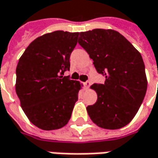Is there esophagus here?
<instances>
[{"label": "esophagus", "instance_id": "34e87169", "mask_svg": "<svg viewBox=\"0 0 158 158\" xmlns=\"http://www.w3.org/2000/svg\"><path fill=\"white\" fill-rule=\"evenodd\" d=\"M84 85H85V87H86V89H89V86L91 85V82H90L89 81H87L86 82H84Z\"/></svg>", "mask_w": 158, "mask_h": 158}]
</instances>
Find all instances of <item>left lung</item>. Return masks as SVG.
Returning <instances> with one entry per match:
<instances>
[{
	"mask_svg": "<svg viewBox=\"0 0 158 158\" xmlns=\"http://www.w3.org/2000/svg\"><path fill=\"white\" fill-rule=\"evenodd\" d=\"M83 48L96 70L105 76L104 84H93L97 101L87 107L92 122L102 129L117 130L135 117L147 90L141 54L125 37L113 29L96 28L80 33Z\"/></svg>",
	"mask_w": 158,
	"mask_h": 158,
	"instance_id": "left-lung-1",
	"label": "left lung"
}]
</instances>
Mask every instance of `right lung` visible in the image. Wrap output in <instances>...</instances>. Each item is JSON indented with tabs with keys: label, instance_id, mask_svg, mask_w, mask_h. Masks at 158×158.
<instances>
[{
	"label": "right lung",
	"instance_id": "obj_1",
	"mask_svg": "<svg viewBox=\"0 0 158 158\" xmlns=\"http://www.w3.org/2000/svg\"><path fill=\"white\" fill-rule=\"evenodd\" d=\"M78 32L57 30L35 39L20 57L15 92L28 120L43 131L58 130L69 121L82 84L69 80L70 54Z\"/></svg>",
	"mask_w": 158,
	"mask_h": 158
}]
</instances>
